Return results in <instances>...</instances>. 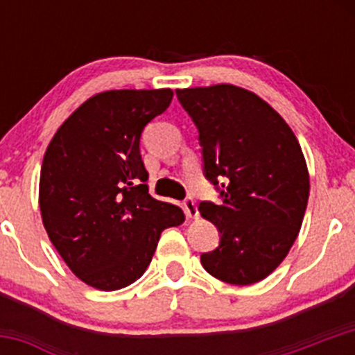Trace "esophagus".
Listing matches in <instances>:
<instances>
[{"instance_id":"esophagus-1","label":"esophagus","mask_w":355,"mask_h":355,"mask_svg":"<svg viewBox=\"0 0 355 355\" xmlns=\"http://www.w3.org/2000/svg\"><path fill=\"white\" fill-rule=\"evenodd\" d=\"M184 211L187 214V218H198L199 216V209H198V204L192 198H187L184 200Z\"/></svg>"}]
</instances>
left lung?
<instances>
[{
    "label": "left lung",
    "mask_w": 355,
    "mask_h": 355,
    "mask_svg": "<svg viewBox=\"0 0 355 355\" xmlns=\"http://www.w3.org/2000/svg\"><path fill=\"white\" fill-rule=\"evenodd\" d=\"M177 96L198 125L204 171L223 199L199 204L221 235L200 263L227 284H257L280 266L302 227L309 171L299 141L277 110L239 85Z\"/></svg>",
    "instance_id": "left-lung-1"
}]
</instances>
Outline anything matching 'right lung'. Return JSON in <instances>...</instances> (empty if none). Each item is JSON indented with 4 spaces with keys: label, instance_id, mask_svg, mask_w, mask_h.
Returning <instances> with one entry per match:
<instances>
[{
    "label": "right lung",
    "instance_id": "1",
    "mask_svg": "<svg viewBox=\"0 0 355 355\" xmlns=\"http://www.w3.org/2000/svg\"><path fill=\"white\" fill-rule=\"evenodd\" d=\"M171 89H114L82 103L44 153L39 207L48 237L89 287L120 290L144 275L161 232L180 207L149 194L141 156L146 125L170 106Z\"/></svg>",
    "mask_w": 355,
    "mask_h": 355
}]
</instances>
